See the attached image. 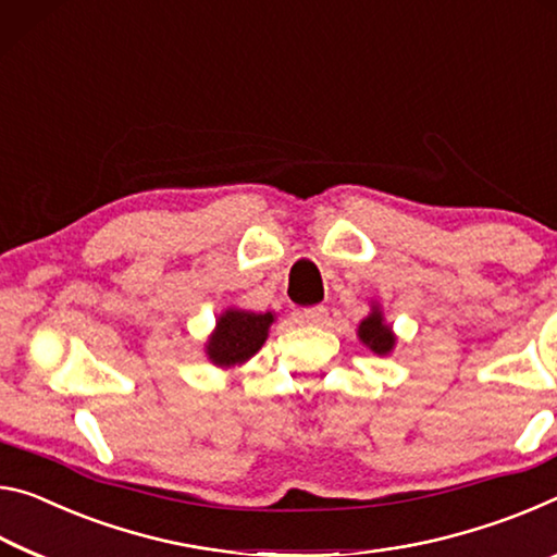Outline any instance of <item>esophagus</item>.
Returning <instances> with one entry per match:
<instances>
[{
  "mask_svg": "<svg viewBox=\"0 0 557 557\" xmlns=\"http://www.w3.org/2000/svg\"><path fill=\"white\" fill-rule=\"evenodd\" d=\"M298 318L308 325H323L327 321V311L323 306H313V308H304V311H298Z\"/></svg>",
  "mask_w": 557,
  "mask_h": 557,
  "instance_id": "34e87169",
  "label": "esophagus"
}]
</instances>
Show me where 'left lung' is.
I'll list each match as a JSON object with an SVG mask.
<instances>
[{
  "instance_id": "1",
  "label": "left lung",
  "mask_w": 557,
  "mask_h": 557,
  "mask_svg": "<svg viewBox=\"0 0 557 557\" xmlns=\"http://www.w3.org/2000/svg\"><path fill=\"white\" fill-rule=\"evenodd\" d=\"M358 338L364 348L380 355V358H385V355L395 350L397 335H395V331H392V325L385 321V313H382L377 300H372L370 313L360 321Z\"/></svg>"
}]
</instances>
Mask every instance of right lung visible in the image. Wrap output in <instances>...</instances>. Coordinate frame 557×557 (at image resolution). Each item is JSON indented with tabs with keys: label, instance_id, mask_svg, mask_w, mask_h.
<instances>
[{
	"label": "right lung",
	"instance_id": "1",
	"mask_svg": "<svg viewBox=\"0 0 557 557\" xmlns=\"http://www.w3.org/2000/svg\"><path fill=\"white\" fill-rule=\"evenodd\" d=\"M273 321H276L273 313H253L236 306L224 308L205 343L207 360L222 370L242 368L267 343Z\"/></svg>",
	"mask_w": 557,
	"mask_h": 557
}]
</instances>
